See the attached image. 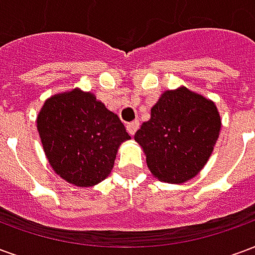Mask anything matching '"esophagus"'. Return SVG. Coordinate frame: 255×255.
<instances>
[{
    "mask_svg": "<svg viewBox=\"0 0 255 255\" xmlns=\"http://www.w3.org/2000/svg\"><path fill=\"white\" fill-rule=\"evenodd\" d=\"M138 128H139V120H133V122L128 123L127 124V131L131 133V135H135V132L138 131Z\"/></svg>",
    "mask_w": 255,
    "mask_h": 255,
    "instance_id": "34e87169",
    "label": "esophagus"
}]
</instances>
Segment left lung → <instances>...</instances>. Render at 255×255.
Listing matches in <instances>:
<instances>
[{"label": "left lung", "mask_w": 255, "mask_h": 255, "mask_svg": "<svg viewBox=\"0 0 255 255\" xmlns=\"http://www.w3.org/2000/svg\"><path fill=\"white\" fill-rule=\"evenodd\" d=\"M221 119L213 101L186 87L161 95L136 133L151 175L165 183L197 176L219 139Z\"/></svg>", "instance_id": "1"}]
</instances>
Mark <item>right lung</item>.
I'll return each mask as SVG.
<instances>
[{"instance_id":"obj_1","label":"right lung","mask_w":255,"mask_h":255,"mask_svg":"<svg viewBox=\"0 0 255 255\" xmlns=\"http://www.w3.org/2000/svg\"><path fill=\"white\" fill-rule=\"evenodd\" d=\"M36 127L53 171L78 187L109 176L119 146L131 139L117 115L79 89L45 101Z\"/></svg>"}]
</instances>
